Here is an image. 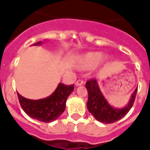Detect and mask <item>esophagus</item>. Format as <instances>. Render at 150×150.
<instances>
[{
  "label": "esophagus",
  "instance_id": "obj_1",
  "mask_svg": "<svg viewBox=\"0 0 150 150\" xmlns=\"http://www.w3.org/2000/svg\"><path fill=\"white\" fill-rule=\"evenodd\" d=\"M84 84V81H82V80L79 79V80H78L77 82H75V86H82V85Z\"/></svg>",
  "mask_w": 150,
  "mask_h": 150
}]
</instances>
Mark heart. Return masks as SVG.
Segmentation results:
<instances>
[{"label":"heart","instance_id":"1","mask_svg":"<svg viewBox=\"0 0 150 150\" xmlns=\"http://www.w3.org/2000/svg\"><path fill=\"white\" fill-rule=\"evenodd\" d=\"M102 58L103 54L100 52H89L80 57L78 65L82 70H88L95 67Z\"/></svg>","mask_w":150,"mask_h":150}]
</instances>
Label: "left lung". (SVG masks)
Masks as SVG:
<instances>
[{
	"mask_svg": "<svg viewBox=\"0 0 150 150\" xmlns=\"http://www.w3.org/2000/svg\"><path fill=\"white\" fill-rule=\"evenodd\" d=\"M88 91V102L87 108L95 118L100 122L111 124L121 119L128 113L135 102L137 93V88L131 96L130 100L125 107L122 108H115L107 102V100L100 91L97 80L92 79L86 83Z\"/></svg>",
	"mask_w": 150,
	"mask_h": 150,
	"instance_id": "obj_1",
	"label": "left lung"
}]
</instances>
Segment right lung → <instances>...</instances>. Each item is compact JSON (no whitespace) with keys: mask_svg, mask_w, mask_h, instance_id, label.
I'll return each mask as SVG.
<instances>
[{"mask_svg":"<svg viewBox=\"0 0 150 150\" xmlns=\"http://www.w3.org/2000/svg\"><path fill=\"white\" fill-rule=\"evenodd\" d=\"M40 41L33 45H40ZM74 90V85L66 86L59 83L55 91L47 98L30 100L17 93L20 105L30 117L42 122H52L61 116L66 107V101Z\"/></svg>","mask_w":150,"mask_h":150,"instance_id":"1","label":"right lung"}]
</instances>
